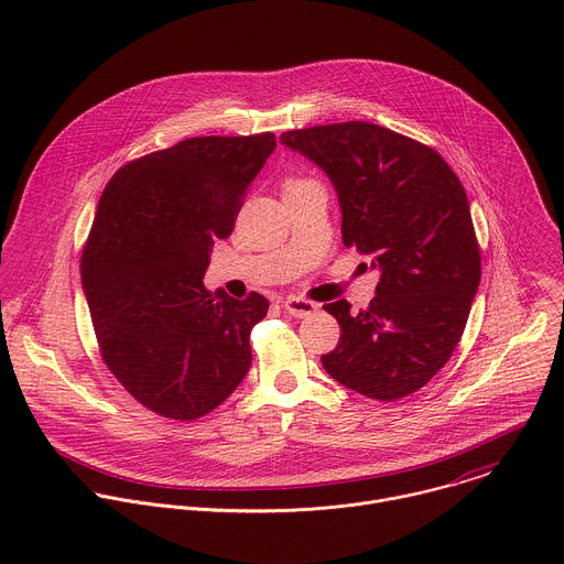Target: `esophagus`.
I'll list each match as a JSON object with an SVG mask.
<instances>
[{
	"label": "esophagus",
	"instance_id": "1",
	"mask_svg": "<svg viewBox=\"0 0 564 564\" xmlns=\"http://www.w3.org/2000/svg\"><path fill=\"white\" fill-rule=\"evenodd\" d=\"M283 307H285L288 314L301 318V316L314 314L318 305H316L314 301H310V299H303V296H288V299L283 301Z\"/></svg>",
	"mask_w": 564,
	"mask_h": 564
}]
</instances>
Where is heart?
Here are the masks:
<instances>
[{
	"label": "heart",
	"instance_id": "obj_1",
	"mask_svg": "<svg viewBox=\"0 0 564 564\" xmlns=\"http://www.w3.org/2000/svg\"><path fill=\"white\" fill-rule=\"evenodd\" d=\"M296 183H303V181H290L288 185H296Z\"/></svg>",
	"mask_w": 564,
	"mask_h": 564
}]
</instances>
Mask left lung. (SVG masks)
<instances>
[{
    "mask_svg": "<svg viewBox=\"0 0 564 564\" xmlns=\"http://www.w3.org/2000/svg\"><path fill=\"white\" fill-rule=\"evenodd\" d=\"M281 142L328 174L344 246L381 272L366 310L324 305L341 337L321 364L379 401L420 390L459 344L481 274L459 178L435 149L361 120L285 131Z\"/></svg>",
    "mask_w": 564,
    "mask_h": 564,
    "instance_id": "left-lung-1",
    "label": "left lung"
}]
</instances>
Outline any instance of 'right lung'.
<instances>
[{
    "label": "right lung",
    "mask_w": 564,
    "mask_h": 564,
    "mask_svg": "<svg viewBox=\"0 0 564 564\" xmlns=\"http://www.w3.org/2000/svg\"><path fill=\"white\" fill-rule=\"evenodd\" d=\"M274 147V133L187 138L131 160L100 196L83 288L107 368L158 415L212 413L252 366L268 299L207 292L203 276Z\"/></svg>",
    "instance_id": "obj_1"
}]
</instances>
